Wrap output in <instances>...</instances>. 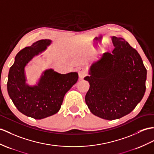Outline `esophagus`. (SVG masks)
I'll return each mask as SVG.
<instances>
[{"mask_svg":"<svg viewBox=\"0 0 154 154\" xmlns=\"http://www.w3.org/2000/svg\"><path fill=\"white\" fill-rule=\"evenodd\" d=\"M87 74H88V71L85 68H84V67H81V68H80L79 70H78V75H79L80 78H83Z\"/></svg>","mask_w":154,"mask_h":154,"instance_id":"obj_1","label":"esophagus"}]
</instances>
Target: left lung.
<instances>
[{"label":"left lung","instance_id":"1","mask_svg":"<svg viewBox=\"0 0 154 154\" xmlns=\"http://www.w3.org/2000/svg\"><path fill=\"white\" fill-rule=\"evenodd\" d=\"M114 49L91 67L85 103L94 115L108 120L132 112L146 91L147 71L135 49L122 38L112 37Z\"/></svg>","mask_w":154,"mask_h":154}]
</instances>
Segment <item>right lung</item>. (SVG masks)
<instances>
[{"mask_svg":"<svg viewBox=\"0 0 154 154\" xmlns=\"http://www.w3.org/2000/svg\"><path fill=\"white\" fill-rule=\"evenodd\" d=\"M50 40H40L18 52L10 67L7 82L9 96L22 114L40 119L57 113L61 108L65 95L76 83L78 74H62L49 69L44 72L38 85L25 84L24 68L31 59L46 50Z\"/></svg>","mask_w":154,"mask_h":154,"instance_id":"obj_1","label":"right lung"}]
</instances>
